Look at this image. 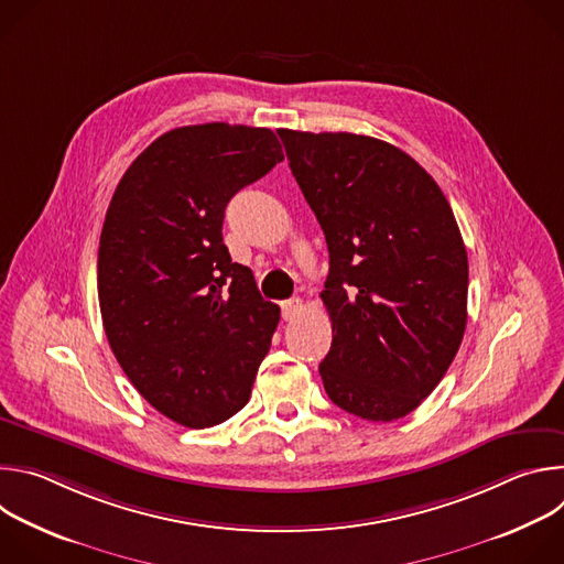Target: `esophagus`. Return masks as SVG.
Listing matches in <instances>:
<instances>
[{"label": "esophagus", "instance_id": "obj_1", "mask_svg": "<svg viewBox=\"0 0 564 564\" xmlns=\"http://www.w3.org/2000/svg\"><path fill=\"white\" fill-rule=\"evenodd\" d=\"M301 310H303L301 299H288V301H283V303H281V316H283L285 321L296 318V316L301 314Z\"/></svg>", "mask_w": 564, "mask_h": 564}]
</instances>
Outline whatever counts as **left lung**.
<instances>
[{"instance_id": "left-lung-1", "label": "left lung", "mask_w": 564, "mask_h": 564, "mask_svg": "<svg viewBox=\"0 0 564 564\" xmlns=\"http://www.w3.org/2000/svg\"><path fill=\"white\" fill-rule=\"evenodd\" d=\"M279 135L330 252L324 388L361 420L404 417L442 381L466 328L468 259L453 209L431 174L383 140Z\"/></svg>"}]
</instances>
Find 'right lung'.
<instances>
[{
	"instance_id": "1",
	"label": "right lung",
	"mask_w": 564,
	"mask_h": 564,
	"mask_svg": "<svg viewBox=\"0 0 564 564\" xmlns=\"http://www.w3.org/2000/svg\"><path fill=\"white\" fill-rule=\"evenodd\" d=\"M283 160L263 127L207 122L155 138L120 178L100 234L98 299L109 346L149 404L187 429L248 404L279 305L231 263V196Z\"/></svg>"
}]
</instances>
